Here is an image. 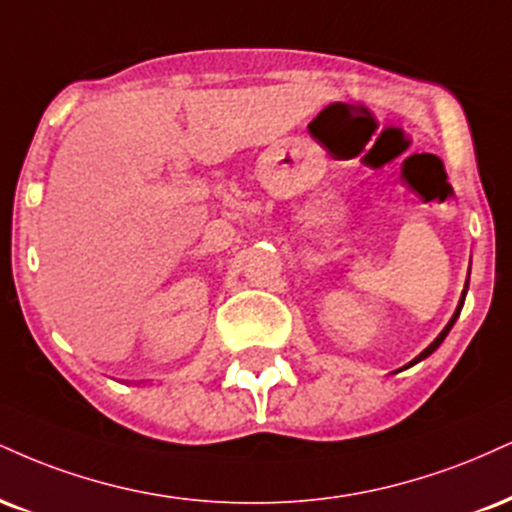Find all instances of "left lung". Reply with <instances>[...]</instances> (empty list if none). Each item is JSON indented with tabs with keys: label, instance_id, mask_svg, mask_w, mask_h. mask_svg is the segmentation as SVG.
Listing matches in <instances>:
<instances>
[{
	"label": "left lung",
	"instance_id": "8db88e82",
	"mask_svg": "<svg viewBox=\"0 0 512 512\" xmlns=\"http://www.w3.org/2000/svg\"><path fill=\"white\" fill-rule=\"evenodd\" d=\"M465 293H467V283H465V291H463V295H460V303H458V307H455V312H453L451 322H448L446 326H443V331H441V334H439V336H436V338H434V341H432V343H429V346H427V348H424V350H422V353H420V355H417V357H415V360H412L408 367H412V365H417V362H420V360H424V357H429V355H432V353H434V350H436V348H439V346H441V343H443V338H446V336H448V331H451V329H453L455 319H458V317H460V310H463V303H465Z\"/></svg>",
	"mask_w": 512,
	"mask_h": 512
}]
</instances>
